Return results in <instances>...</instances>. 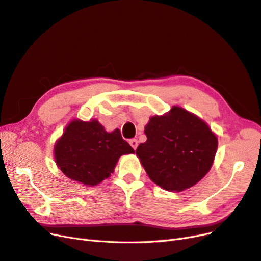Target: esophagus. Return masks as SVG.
<instances>
[{"label": "esophagus", "mask_w": 261, "mask_h": 261, "mask_svg": "<svg viewBox=\"0 0 261 261\" xmlns=\"http://www.w3.org/2000/svg\"><path fill=\"white\" fill-rule=\"evenodd\" d=\"M129 145L133 147V149H135L136 150V148H137V146H138V140L137 139H130L129 140Z\"/></svg>", "instance_id": "34e87169"}]
</instances>
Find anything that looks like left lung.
Instances as JSON below:
<instances>
[{
  "mask_svg": "<svg viewBox=\"0 0 261 261\" xmlns=\"http://www.w3.org/2000/svg\"><path fill=\"white\" fill-rule=\"evenodd\" d=\"M146 143L136 154L148 176L165 191L181 192L207 174L218 149V138L207 123L179 107L155 115L145 127Z\"/></svg>",
  "mask_w": 261,
  "mask_h": 261,
  "instance_id": "obj_1",
  "label": "left lung"
}]
</instances>
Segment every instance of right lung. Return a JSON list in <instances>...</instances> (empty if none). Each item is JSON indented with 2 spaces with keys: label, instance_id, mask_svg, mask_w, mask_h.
<instances>
[{
  "label": "right lung",
  "instance_id": "obj_1",
  "mask_svg": "<svg viewBox=\"0 0 261 261\" xmlns=\"http://www.w3.org/2000/svg\"><path fill=\"white\" fill-rule=\"evenodd\" d=\"M134 152L120 129L108 133L97 120L72 121L54 146L59 169L68 178L87 186L108 178L120 156Z\"/></svg>",
  "mask_w": 261,
  "mask_h": 261
}]
</instances>
